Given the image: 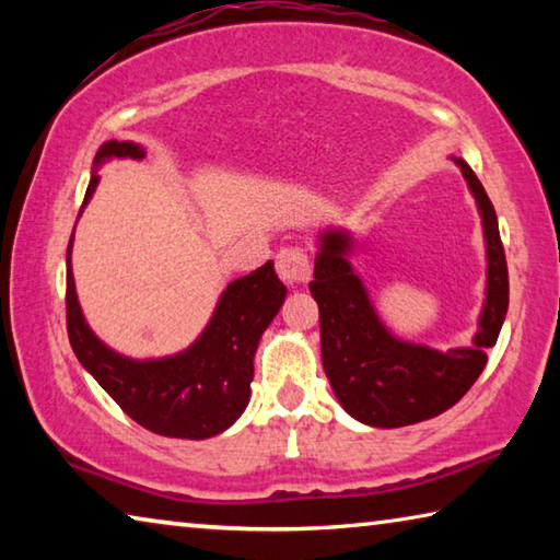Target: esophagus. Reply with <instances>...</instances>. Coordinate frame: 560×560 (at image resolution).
<instances>
[{"instance_id": "1", "label": "esophagus", "mask_w": 560, "mask_h": 560, "mask_svg": "<svg viewBox=\"0 0 560 560\" xmlns=\"http://www.w3.org/2000/svg\"><path fill=\"white\" fill-rule=\"evenodd\" d=\"M277 273L281 277V281L291 283H306L311 279V261L306 249L301 246H291V249H281L277 254Z\"/></svg>"}]
</instances>
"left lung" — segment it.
Returning <instances> with one entry per match:
<instances>
[{
    "mask_svg": "<svg viewBox=\"0 0 560 560\" xmlns=\"http://www.w3.org/2000/svg\"><path fill=\"white\" fill-rule=\"evenodd\" d=\"M477 202L487 246V289L477 334L467 348L438 350L397 338L383 324L350 254L353 234L328 226L318 234L311 296L318 303L320 358L343 410L371 428H405L450 410L487 365L509 308V271L497 212L462 158H454Z\"/></svg>",
    "mask_w": 560,
    "mask_h": 560,
    "instance_id": "left-lung-1",
    "label": "left lung"
}]
</instances>
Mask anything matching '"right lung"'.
Listing matches in <instances>:
<instances>
[{
    "label": "right lung",
    "mask_w": 560,
    "mask_h": 560,
    "mask_svg": "<svg viewBox=\"0 0 560 560\" xmlns=\"http://www.w3.org/2000/svg\"><path fill=\"white\" fill-rule=\"evenodd\" d=\"M126 158L143 160L145 148L132 140H108L101 145L83 207L101 183L98 167ZM71 246L73 234L66 252V326L75 358L103 390L128 417L163 438L207 440L232 428L249 405L259 340L287 299V287L273 271V261L234 279L222 291L210 324L192 346L175 355L138 360L103 343L86 324L75 296Z\"/></svg>",
    "instance_id": "obj_1"
}]
</instances>
